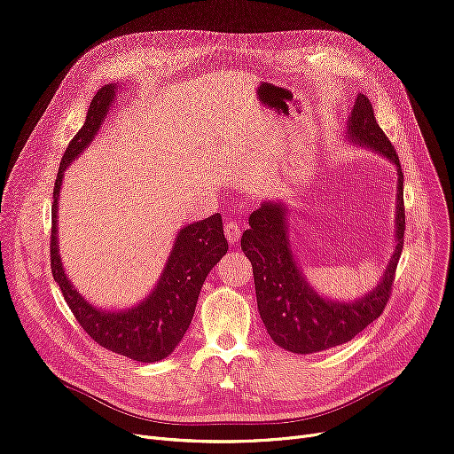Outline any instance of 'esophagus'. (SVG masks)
I'll return each instance as SVG.
<instances>
[{
	"instance_id": "esophagus-1",
	"label": "esophagus",
	"mask_w": 454,
	"mask_h": 454,
	"mask_svg": "<svg viewBox=\"0 0 454 454\" xmlns=\"http://www.w3.org/2000/svg\"><path fill=\"white\" fill-rule=\"evenodd\" d=\"M241 233H243V226L238 221H228L224 224V235H226L228 243H238L239 238H241Z\"/></svg>"
}]
</instances>
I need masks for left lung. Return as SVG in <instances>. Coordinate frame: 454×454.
<instances>
[{
  "instance_id": "8db88e82",
  "label": "left lung",
  "mask_w": 454,
  "mask_h": 454,
  "mask_svg": "<svg viewBox=\"0 0 454 454\" xmlns=\"http://www.w3.org/2000/svg\"><path fill=\"white\" fill-rule=\"evenodd\" d=\"M347 137L382 153L397 165V216L395 252H393L382 280L372 291L354 302L323 299L304 280L289 245L286 206L263 202L248 216L250 228L241 238V248L252 263L255 299L262 321L276 345L289 352L311 354L343 345L379 319L391 294L397 263L404 241V178L401 161L391 141L377 124L372 106L365 94H358L348 116Z\"/></svg>"
}]
</instances>
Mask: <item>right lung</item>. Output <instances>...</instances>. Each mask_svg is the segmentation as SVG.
<instances>
[{"instance_id":"right-lung-1","label":"right lung","mask_w":454,"mask_h":454,"mask_svg":"<svg viewBox=\"0 0 454 454\" xmlns=\"http://www.w3.org/2000/svg\"><path fill=\"white\" fill-rule=\"evenodd\" d=\"M116 85H106L92 98L85 124L70 141L53 187L50 258L53 280L74 317L89 336L107 350L122 354L135 362L152 364L167 358L178 347L191 325L196 301L209 270L228 250L223 216L215 213L204 221L184 226L172 247L161 278L148 297L124 311H106L89 304L65 274L57 241V200L67 167L80 157L100 129L114 100Z\"/></svg>"}]
</instances>
